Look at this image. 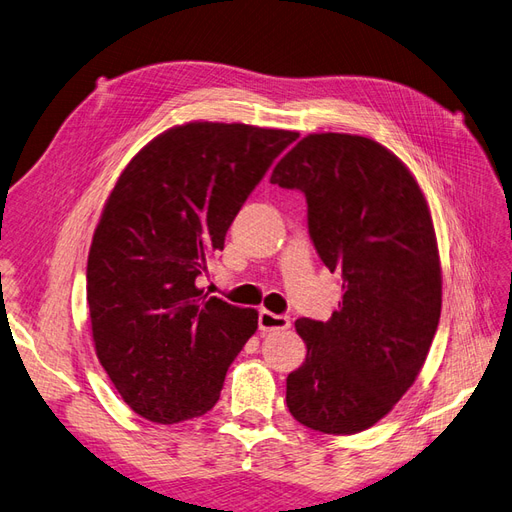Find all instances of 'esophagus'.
Masks as SVG:
<instances>
[{
	"mask_svg": "<svg viewBox=\"0 0 512 512\" xmlns=\"http://www.w3.org/2000/svg\"><path fill=\"white\" fill-rule=\"evenodd\" d=\"M258 327L262 333H271V331H286L290 327V318L282 314H273L262 309L258 314Z\"/></svg>",
	"mask_w": 512,
	"mask_h": 512,
	"instance_id": "esophagus-1",
	"label": "esophagus"
}]
</instances>
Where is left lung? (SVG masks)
Returning <instances> with one entry per match:
<instances>
[{
  "label": "left lung",
  "instance_id": "left-lung-1",
  "mask_svg": "<svg viewBox=\"0 0 512 512\" xmlns=\"http://www.w3.org/2000/svg\"><path fill=\"white\" fill-rule=\"evenodd\" d=\"M271 183L307 200V228L342 303L327 322L299 318L305 363L286 404L309 429L359 433L414 384L442 309V273L427 200L395 153L365 136L309 134Z\"/></svg>",
  "mask_w": 512,
  "mask_h": 512
}]
</instances>
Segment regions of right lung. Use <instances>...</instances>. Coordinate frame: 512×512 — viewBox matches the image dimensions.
Here are the masks:
<instances>
[{"label": "right lung", "mask_w": 512, "mask_h": 512, "mask_svg": "<svg viewBox=\"0 0 512 512\" xmlns=\"http://www.w3.org/2000/svg\"><path fill=\"white\" fill-rule=\"evenodd\" d=\"M297 132L194 121L170 128L123 170L94 232L87 303L96 354L147 421L203 416L258 329L256 309L196 286L273 160Z\"/></svg>", "instance_id": "1"}]
</instances>
